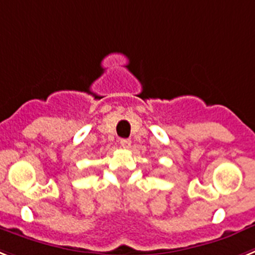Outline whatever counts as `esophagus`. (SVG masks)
Segmentation results:
<instances>
[{
	"label": "esophagus",
	"instance_id": "1",
	"mask_svg": "<svg viewBox=\"0 0 255 255\" xmlns=\"http://www.w3.org/2000/svg\"><path fill=\"white\" fill-rule=\"evenodd\" d=\"M121 146H122V147H125V149H129V147H130V140H128V138H122Z\"/></svg>",
	"mask_w": 255,
	"mask_h": 255
}]
</instances>
